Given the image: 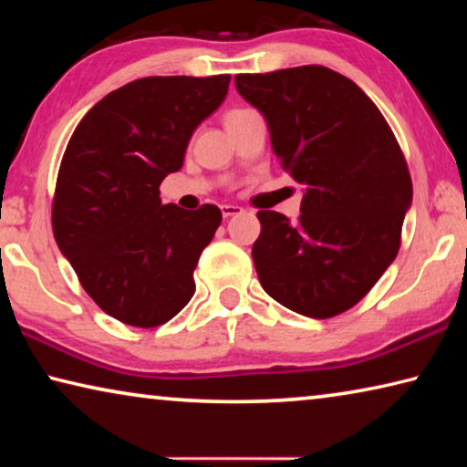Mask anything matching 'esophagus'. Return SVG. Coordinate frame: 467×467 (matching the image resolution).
<instances>
[{
	"instance_id": "esophagus-1",
	"label": "esophagus",
	"mask_w": 467,
	"mask_h": 467,
	"mask_svg": "<svg viewBox=\"0 0 467 467\" xmlns=\"http://www.w3.org/2000/svg\"><path fill=\"white\" fill-rule=\"evenodd\" d=\"M220 210H223V216H224V218H231V216H234V214H241V212H243L241 205H233V203H224V205H220Z\"/></svg>"
}]
</instances>
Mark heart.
Instances as JSON below:
<instances>
[{"instance_id":"heart-1","label":"heart","mask_w":467,"mask_h":467,"mask_svg":"<svg viewBox=\"0 0 467 467\" xmlns=\"http://www.w3.org/2000/svg\"><path fill=\"white\" fill-rule=\"evenodd\" d=\"M241 110H244V109H233V110H228V113L224 115V119H226V117H233V115H236V113H241Z\"/></svg>"}]
</instances>
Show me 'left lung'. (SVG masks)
Returning <instances> with one entry per match:
<instances>
[{"label": "left lung", "mask_w": 467, "mask_h": 467, "mask_svg": "<svg viewBox=\"0 0 467 467\" xmlns=\"http://www.w3.org/2000/svg\"><path fill=\"white\" fill-rule=\"evenodd\" d=\"M262 110L284 171L305 185L296 223L259 210L253 264L286 309L329 319L375 286L401 244L412 203L404 152L377 105L323 66L234 76Z\"/></svg>", "instance_id": "obj_1"}]
</instances>
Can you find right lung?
<instances>
[{"label": "right lung", "mask_w": 467, "mask_h": 467, "mask_svg": "<svg viewBox=\"0 0 467 467\" xmlns=\"http://www.w3.org/2000/svg\"><path fill=\"white\" fill-rule=\"evenodd\" d=\"M231 76H150L109 92L78 123L61 158L53 234L82 288L125 326L156 327L195 292L193 270L223 212L162 205V179L223 105Z\"/></svg>", "instance_id": "right-lung-1"}]
</instances>
